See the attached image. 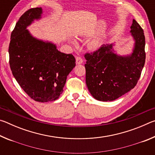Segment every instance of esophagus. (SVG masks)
Here are the masks:
<instances>
[{
	"instance_id": "34e87169",
	"label": "esophagus",
	"mask_w": 155,
	"mask_h": 155,
	"mask_svg": "<svg viewBox=\"0 0 155 155\" xmlns=\"http://www.w3.org/2000/svg\"><path fill=\"white\" fill-rule=\"evenodd\" d=\"M83 60L80 57H76V64H81L83 63Z\"/></svg>"
}]
</instances>
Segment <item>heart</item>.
I'll list each match as a JSON object with an SVG mask.
<instances>
[{
  "mask_svg": "<svg viewBox=\"0 0 155 155\" xmlns=\"http://www.w3.org/2000/svg\"><path fill=\"white\" fill-rule=\"evenodd\" d=\"M100 44L98 41H93L90 44V47L91 49H97L99 47Z\"/></svg>",
  "mask_w": 155,
  "mask_h": 155,
  "instance_id": "obj_1",
  "label": "heart"
}]
</instances>
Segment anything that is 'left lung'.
<instances>
[{
  "instance_id": "obj_1",
  "label": "left lung",
  "mask_w": 155,
  "mask_h": 155,
  "mask_svg": "<svg viewBox=\"0 0 155 155\" xmlns=\"http://www.w3.org/2000/svg\"><path fill=\"white\" fill-rule=\"evenodd\" d=\"M130 32L135 41V48L128 57L114 52L113 44L102 45L84 57L86 84L94 98L112 101L130 91L137 85L146 59L143 30L133 19Z\"/></svg>"
}]
</instances>
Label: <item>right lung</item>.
<instances>
[{"mask_svg": "<svg viewBox=\"0 0 155 155\" xmlns=\"http://www.w3.org/2000/svg\"><path fill=\"white\" fill-rule=\"evenodd\" d=\"M41 13V7H35L21 15L12 33L9 54L10 68L20 87L35 101L45 103L59 98L76 60L54 44L33 38L26 29Z\"/></svg>", "mask_w": 155, "mask_h": 155, "instance_id": "right-lung-1", "label": "right lung"}]
</instances>
